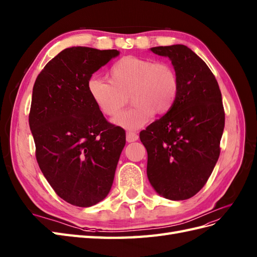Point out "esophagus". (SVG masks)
Returning <instances> with one entry per match:
<instances>
[{
	"instance_id": "34e87169",
	"label": "esophagus",
	"mask_w": 257,
	"mask_h": 257,
	"mask_svg": "<svg viewBox=\"0 0 257 257\" xmlns=\"http://www.w3.org/2000/svg\"><path fill=\"white\" fill-rule=\"evenodd\" d=\"M139 140V135H137L136 133L134 132H127L126 133V141L128 143H132V142H135Z\"/></svg>"
}]
</instances>
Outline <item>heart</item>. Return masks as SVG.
I'll return each instance as SVG.
<instances>
[{"label":"heart","instance_id":"heart-1","mask_svg":"<svg viewBox=\"0 0 257 257\" xmlns=\"http://www.w3.org/2000/svg\"><path fill=\"white\" fill-rule=\"evenodd\" d=\"M109 74L110 80L95 75L89 77L87 90L97 109L109 117L120 113L126 102L125 96H131L134 107L114 120L123 128H139L155 113H168L176 103L180 81L167 62L124 56L111 66Z\"/></svg>","mask_w":257,"mask_h":257}]
</instances>
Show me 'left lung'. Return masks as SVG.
I'll list each match as a JSON object with an SVG mask.
<instances>
[{"label":"left lung","instance_id":"obj_1","mask_svg":"<svg viewBox=\"0 0 257 257\" xmlns=\"http://www.w3.org/2000/svg\"><path fill=\"white\" fill-rule=\"evenodd\" d=\"M150 50L171 60L180 89L172 109L140 133L148 155L147 177L159 195L183 201L202 190L220 155L221 92L209 67L190 48Z\"/></svg>","mask_w":257,"mask_h":257}]
</instances>
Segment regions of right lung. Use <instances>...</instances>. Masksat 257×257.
Masks as SVG:
<instances>
[{
    "instance_id": "obj_1",
    "label": "right lung",
    "mask_w": 257,
    "mask_h": 257,
    "mask_svg": "<svg viewBox=\"0 0 257 257\" xmlns=\"http://www.w3.org/2000/svg\"><path fill=\"white\" fill-rule=\"evenodd\" d=\"M118 54L64 49L34 85L29 126L37 161L54 192L78 207H90L108 195L125 146V131L105 120L87 90L88 78Z\"/></svg>"
}]
</instances>
